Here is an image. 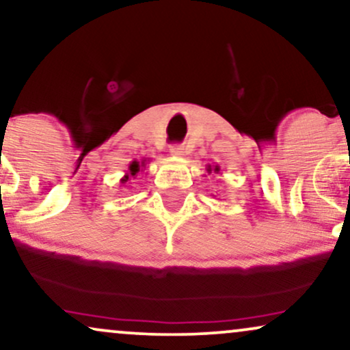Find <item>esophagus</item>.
Wrapping results in <instances>:
<instances>
[{
    "label": "esophagus",
    "mask_w": 350,
    "mask_h": 350,
    "mask_svg": "<svg viewBox=\"0 0 350 350\" xmlns=\"http://www.w3.org/2000/svg\"><path fill=\"white\" fill-rule=\"evenodd\" d=\"M170 153H171V157L180 158L184 154V147L183 145H172V147L170 148Z\"/></svg>",
    "instance_id": "34e87169"
}]
</instances>
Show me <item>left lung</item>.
I'll return each instance as SVG.
<instances>
[{"mask_svg": "<svg viewBox=\"0 0 350 350\" xmlns=\"http://www.w3.org/2000/svg\"><path fill=\"white\" fill-rule=\"evenodd\" d=\"M206 172H208V174H211V172H215V174H219L221 167H219V165H215V166L208 165V166H206Z\"/></svg>", "mask_w": 350, "mask_h": 350, "instance_id": "left-lung-1", "label": "left lung"}]
</instances>
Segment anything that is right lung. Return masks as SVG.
<instances>
[{
	"mask_svg": "<svg viewBox=\"0 0 350 350\" xmlns=\"http://www.w3.org/2000/svg\"><path fill=\"white\" fill-rule=\"evenodd\" d=\"M145 163H147V160H142V161L134 160V161H131V165H129V167H127L126 174H124V178L121 179V183H122V184L127 183V180H129L131 178L135 179V176L139 174L140 171H144L142 167H145Z\"/></svg>",
	"mask_w": 350,
	"mask_h": 350,
	"instance_id": "1",
	"label": "right lung"
}]
</instances>
